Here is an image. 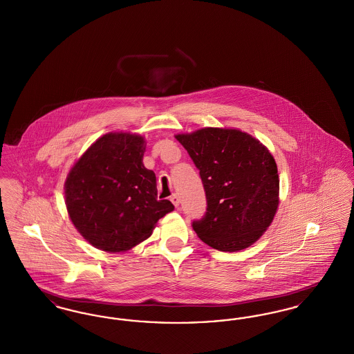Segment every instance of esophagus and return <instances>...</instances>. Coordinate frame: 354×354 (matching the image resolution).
Segmentation results:
<instances>
[{
    "instance_id": "34e87169",
    "label": "esophagus",
    "mask_w": 354,
    "mask_h": 354,
    "mask_svg": "<svg viewBox=\"0 0 354 354\" xmlns=\"http://www.w3.org/2000/svg\"><path fill=\"white\" fill-rule=\"evenodd\" d=\"M171 202H172V204L175 205V208H179V205H180V199H179V196H178V195H172V196H171Z\"/></svg>"
}]
</instances>
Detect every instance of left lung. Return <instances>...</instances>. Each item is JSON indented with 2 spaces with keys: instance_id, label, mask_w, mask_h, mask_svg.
<instances>
[{
  "instance_id": "1",
  "label": "left lung",
  "mask_w": 354,
  "mask_h": 354,
  "mask_svg": "<svg viewBox=\"0 0 354 354\" xmlns=\"http://www.w3.org/2000/svg\"><path fill=\"white\" fill-rule=\"evenodd\" d=\"M199 169L207 212L192 228L209 247L241 251L270 227L279 205L277 166L251 135L207 127L176 135Z\"/></svg>"
}]
</instances>
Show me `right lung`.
Returning <instances> with one entry per match:
<instances>
[{
  "label": "right lung",
  "instance_id": "obj_1",
  "mask_svg": "<svg viewBox=\"0 0 354 354\" xmlns=\"http://www.w3.org/2000/svg\"><path fill=\"white\" fill-rule=\"evenodd\" d=\"M145 139L110 133L93 143L65 183L68 216L94 247L123 252L150 237L156 221L174 209L158 201L156 178L143 166Z\"/></svg>",
  "mask_w": 354,
  "mask_h": 354
}]
</instances>
